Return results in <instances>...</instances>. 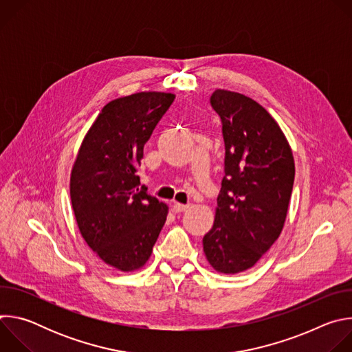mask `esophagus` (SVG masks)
Instances as JSON below:
<instances>
[{"label": "esophagus", "instance_id": "esophagus-1", "mask_svg": "<svg viewBox=\"0 0 352 352\" xmlns=\"http://www.w3.org/2000/svg\"><path fill=\"white\" fill-rule=\"evenodd\" d=\"M173 209L175 213H182L185 210H188V205H181V204H174Z\"/></svg>", "mask_w": 352, "mask_h": 352}]
</instances>
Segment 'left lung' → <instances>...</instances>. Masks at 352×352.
Instances as JSON below:
<instances>
[{
  "mask_svg": "<svg viewBox=\"0 0 352 352\" xmlns=\"http://www.w3.org/2000/svg\"><path fill=\"white\" fill-rule=\"evenodd\" d=\"M210 106L221 120L226 175L204 250L217 272L235 274L252 267L278 238L295 166L278 124L255 100L216 90Z\"/></svg>",
  "mask_w": 352,
  "mask_h": 352,
  "instance_id": "1",
  "label": "left lung"
}]
</instances>
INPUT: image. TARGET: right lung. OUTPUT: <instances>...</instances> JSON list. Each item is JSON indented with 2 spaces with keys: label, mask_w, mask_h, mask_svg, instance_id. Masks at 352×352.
Masks as SVG:
<instances>
[{
  "label": "right lung",
  "mask_w": 352,
  "mask_h": 352,
  "mask_svg": "<svg viewBox=\"0 0 352 352\" xmlns=\"http://www.w3.org/2000/svg\"><path fill=\"white\" fill-rule=\"evenodd\" d=\"M175 96L142 91L109 103L86 133L71 174V202L86 243L132 272L152 255L167 206L140 186L143 146Z\"/></svg>",
  "instance_id": "obj_1"
}]
</instances>
